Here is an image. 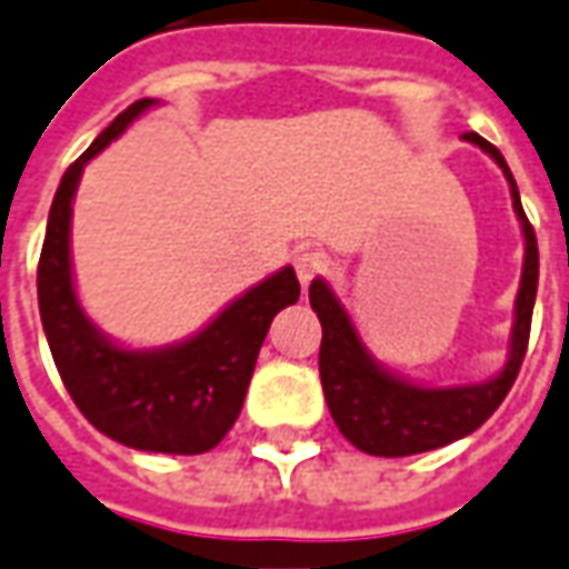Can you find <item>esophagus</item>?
Returning a JSON list of instances; mask_svg holds the SVG:
<instances>
[{"label":"esophagus","instance_id":"obj_1","mask_svg":"<svg viewBox=\"0 0 569 569\" xmlns=\"http://www.w3.org/2000/svg\"><path fill=\"white\" fill-rule=\"evenodd\" d=\"M326 266H329V259L322 250H316V247H300L297 253H293V269H297V278H300V284L307 288L312 278H319L326 272Z\"/></svg>","mask_w":569,"mask_h":569}]
</instances>
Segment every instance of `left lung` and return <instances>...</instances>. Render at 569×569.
Listing matches in <instances>:
<instances>
[{"instance_id": "8db88e82", "label": "left lung", "mask_w": 569, "mask_h": 569, "mask_svg": "<svg viewBox=\"0 0 569 569\" xmlns=\"http://www.w3.org/2000/svg\"><path fill=\"white\" fill-rule=\"evenodd\" d=\"M467 140L482 152H489L505 171L513 212L520 219L526 240L523 276H520V291H517V303H513L510 350H507L505 369L495 379L432 388V385L410 382L403 376L388 372L366 350L353 319L347 316L329 284L322 278H316L310 284V307L322 322L319 376H322V391L329 400L331 419L353 448L372 453V457H407V453L436 451L457 438L476 432L501 407V400L507 398L510 385L517 382V372L523 366L532 307H536V288H539V243H536L532 224L526 219L520 190L507 169L505 156L479 133H467Z\"/></svg>"}]
</instances>
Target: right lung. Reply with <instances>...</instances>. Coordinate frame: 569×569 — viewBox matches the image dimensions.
Segmentation results:
<instances>
[{
	"label": "right lung",
	"instance_id": "right-lung-1",
	"mask_svg": "<svg viewBox=\"0 0 569 569\" xmlns=\"http://www.w3.org/2000/svg\"><path fill=\"white\" fill-rule=\"evenodd\" d=\"M156 106L137 99L68 166L46 222L37 297L46 341L71 400L102 436L156 453H203L240 417L259 347L278 312L297 303L291 266L231 300L187 341L152 350L116 345L87 319L71 276V203L83 166Z\"/></svg>",
	"mask_w": 569,
	"mask_h": 569
}]
</instances>
